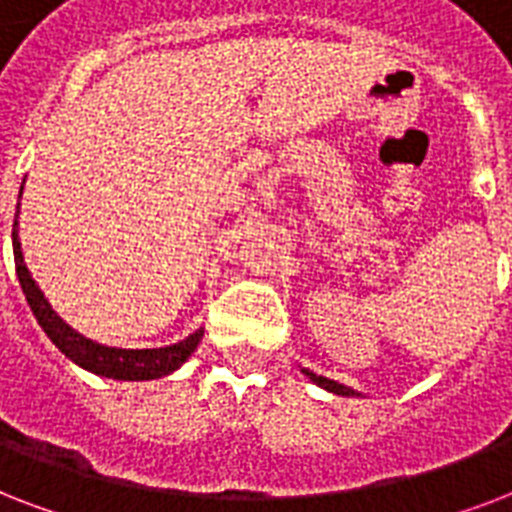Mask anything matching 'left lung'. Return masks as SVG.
Wrapping results in <instances>:
<instances>
[{
    "instance_id": "8db88e82",
    "label": "left lung",
    "mask_w": 512,
    "mask_h": 512,
    "mask_svg": "<svg viewBox=\"0 0 512 512\" xmlns=\"http://www.w3.org/2000/svg\"><path fill=\"white\" fill-rule=\"evenodd\" d=\"M303 374L313 382V385H319V388H324L327 393H335V396H345V398H361V393H358V390L348 388V385H342V382L329 380V377H321V374L311 372V369H303Z\"/></svg>"
}]
</instances>
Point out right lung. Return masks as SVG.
<instances>
[{
  "label": "right lung",
  "mask_w": 512,
  "mask_h": 512,
  "mask_svg": "<svg viewBox=\"0 0 512 512\" xmlns=\"http://www.w3.org/2000/svg\"><path fill=\"white\" fill-rule=\"evenodd\" d=\"M20 193H23V185H20ZM18 215L20 201L18 212H15V223H12V255H15V273H18L20 289L26 295V303L34 313V319L44 329V335L50 337L52 345L68 361H74L76 366H82V369L98 374V377H108V380H159V377H167L175 369H180L191 358L193 350L199 348L201 337H204L201 327L188 337H183V340L162 345V348H114V345H103V342H95L90 337H84L82 332H76L71 324L60 319L58 311L52 308L50 300L44 297L31 271L26 268L18 239Z\"/></svg>",
  "instance_id": "1"
}]
</instances>
